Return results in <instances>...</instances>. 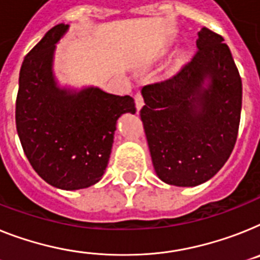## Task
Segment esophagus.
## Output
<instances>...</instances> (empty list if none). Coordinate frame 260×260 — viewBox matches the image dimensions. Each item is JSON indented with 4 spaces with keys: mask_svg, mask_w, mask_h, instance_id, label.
Segmentation results:
<instances>
[{
    "mask_svg": "<svg viewBox=\"0 0 260 260\" xmlns=\"http://www.w3.org/2000/svg\"><path fill=\"white\" fill-rule=\"evenodd\" d=\"M135 104H136L137 111H140L141 107L144 106V99H143V96H141L140 92H137L136 95H135Z\"/></svg>",
    "mask_w": 260,
    "mask_h": 260,
    "instance_id": "obj_1",
    "label": "esophagus"
}]
</instances>
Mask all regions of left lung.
<instances>
[{
    "label": "left lung",
    "instance_id": "left-lung-1",
    "mask_svg": "<svg viewBox=\"0 0 260 260\" xmlns=\"http://www.w3.org/2000/svg\"><path fill=\"white\" fill-rule=\"evenodd\" d=\"M223 41L202 27L193 59L171 79L141 89V121L154 172L165 184H204L234 149L242 80Z\"/></svg>",
    "mask_w": 260,
    "mask_h": 260
}]
</instances>
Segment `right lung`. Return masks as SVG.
I'll list each match as a JSON object with an SVG mask.
<instances>
[{
  "label": "right lung",
  "instance_id": "1",
  "mask_svg": "<svg viewBox=\"0 0 260 260\" xmlns=\"http://www.w3.org/2000/svg\"><path fill=\"white\" fill-rule=\"evenodd\" d=\"M69 25L46 32L23 59L15 102L21 145L41 178L63 190L99 182L110 161L117 119L136 112L129 96L99 87H60L54 75L56 43Z\"/></svg>",
  "mask_w": 260,
  "mask_h": 260
}]
</instances>
